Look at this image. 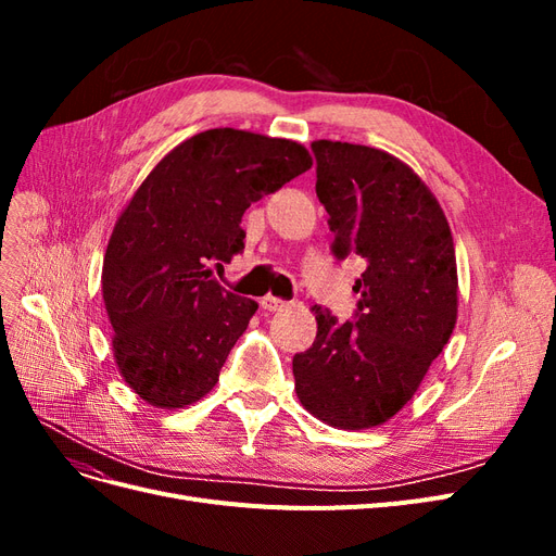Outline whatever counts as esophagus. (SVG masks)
<instances>
[{"label": "esophagus", "mask_w": 556, "mask_h": 556, "mask_svg": "<svg viewBox=\"0 0 556 556\" xmlns=\"http://www.w3.org/2000/svg\"><path fill=\"white\" fill-rule=\"evenodd\" d=\"M260 306H262V311H266V313H276V311L288 308V301H282V299H278V296L266 294V296H262Z\"/></svg>", "instance_id": "34e87169"}]
</instances>
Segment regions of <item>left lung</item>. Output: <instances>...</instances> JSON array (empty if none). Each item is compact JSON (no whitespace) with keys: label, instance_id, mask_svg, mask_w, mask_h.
Masks as SVG:
<instances>
[{"label":"left lung","instance_id":"8db88e82","mask_svg":"<svg viewBox=\"0 0 556 556\" xmlns=\"http://www.w3.org/2000/svg\"><path fill=\"white\" fill-rule=\"evenodd\" d=\"M315 192L329 213L333 255L366 271L355 323L313 306L317 336L292 359L296 396L336 429H371L417 392L457 325V257L447 217L408 164L384 150L313 141Z\"/></svg>","mask_w":556,"mask_h":556}]
</instances>
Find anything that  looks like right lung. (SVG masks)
<instances>
[{
  "label": "right lung",
  "mask_w": 556,
  "mask_h": 556,
  "mask_svg": "<svg viewBox=\"0 0 556 556\" xmlns=\"http://www.w3.org/2000/svg\"><path fill=\"white\" fill-rule=\"evenodd\" d=\"M290 139L208 129L166 153L115 220L102 268L113 357L134 394L188 408L217 382L257 301L213 278L243 250L250 204L308 172Z\"/></svg>",
  "instance_id": "1"
}]
</instances>
